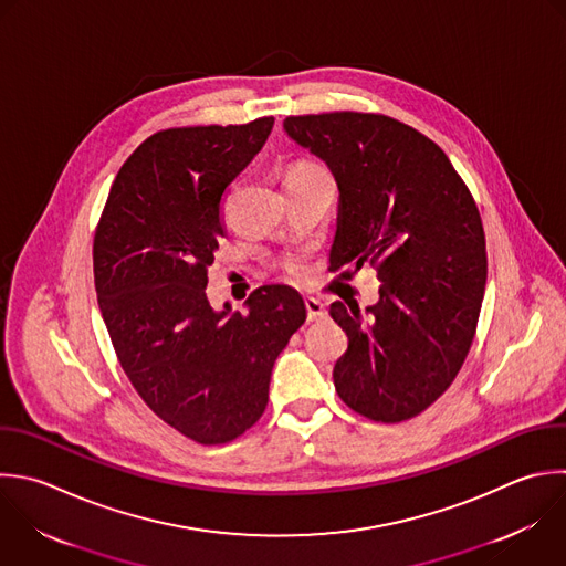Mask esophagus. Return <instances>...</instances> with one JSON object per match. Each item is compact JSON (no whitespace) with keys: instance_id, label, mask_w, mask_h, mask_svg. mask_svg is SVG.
<instances>
[{"instance_id":"obj_1","label":"esophagus","mask_w":566,"mask_h":566,"mask_svg":"<svg viewBox=\"0 0 566 566\" xmlns=\"http://www.w3.org/2000/svg\"><path fill=\"white\" fill-rule=\"evenodd\" d=\"M305 310H307V321H321L327 316L325 305L318 298H305Z\"/></svg>"}]
</instances>
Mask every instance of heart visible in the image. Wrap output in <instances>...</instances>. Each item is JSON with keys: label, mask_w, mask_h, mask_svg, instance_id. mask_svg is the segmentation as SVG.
<instances>
[{"label": "heart", "mask_w": 566, "mask_h": 566, "mask_svg": "<svg viewBox=\"0 0 566 566\" xmlns=\"http://www.w3.org/2000/svg\"><path fill=\"white\" fill-rule=\"evenodd\" d=\"M316 170H323L318 164H312V161H296V164H292L290 166V170H287V175H301V172H316ZM285 274L292 279V281H303L305 276H307V272H310V268H307V263L301 259V256H290L287 261H285Z\"/></svg>", "instance_id": "1"}]
</instances>
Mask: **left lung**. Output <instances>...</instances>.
I'll return each instance as SVG.
<instances>
[{"label": "left lung", "mask_w": 566, "mask_h": 566, "mask_svg": "<svg viewBox=\"0 0 566 566\" xmlns=\"http://www.w3.org/2000/svg\"><path fill=\"white\" fill-rule=\"evenodd\" d=\"M283 128L338 184L334 270L369 265L382 281L369 316L329 307L349 338L336 391L369 420H409L449 389L475 336L486 283L478 206L440 146L387 115H298Z\"/></svg>", "instance_id": "8db88e82"}]
</instances>
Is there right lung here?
<instances>
[{"mask_svg": "<svg viewBox=\"0 0 566 566\" xmlns=\"http://www.w3.org/2000/svg\"><path fill=\"white\" fill-rule=\"evenodd\" d=\"M274 117L150 135L122 166L95 230L99 310L142 400L199 444H226L268 407L276 356L305 323L287 285L214 312L208 268L226 237L223 199L272 133Z\"/></svg>", "mask_w": 566, "mask_h": 566, "instance_id": "right-lung-1", "label": "right lung"}]
</instances>
